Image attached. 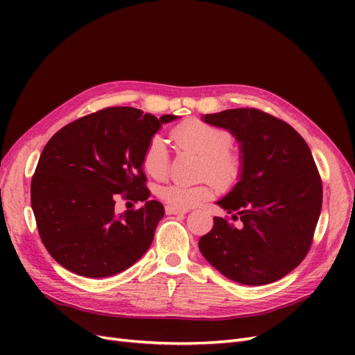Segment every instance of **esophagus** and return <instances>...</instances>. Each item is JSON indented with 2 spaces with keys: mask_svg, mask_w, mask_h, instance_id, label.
I'll use <instances>...</instances> for the list:
<instances>
[{
  "mask_svg": "<svg viewBox=\"0 0 355 355\" xmlns=\"http://www.w3.org/2000/svg\"><path fill=\"white\" fill-rule=\"evenodd\" d=\"M188 213V209H179L175 206H166V214H185Z\"/></svg>",
  "mask_w": 355,
  "mask_h": 355,
  "instance_id": "1",
  "label": "esophagus"
}]
</instances>
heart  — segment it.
I'll list each match as a JSON object with an SVG mask.
<instances>
[{"label": "heart", "instance_id": "1", "mask_svg": "<svg viewBox=\"0 0 355 355\" xmlns=\"http://www.w3.org/2000/svg\"><path fill=\"white\" fill-rule=\"evenodd\" d=\"M171 137L184 151L201 157L200 178H209L219 188H231L241 179L244 171L243 155L231 149L234 141L228 128L201 120H187L171 128ZM170 154L164 139L154 135L145 145L142 168L149 176L161 179L167 175ZM158 196L170 206L192 207L210 197L207 185L171 184L161 187Z\"/></svg>", "mask_w": 355, "mask_h": 355}]
</instances>
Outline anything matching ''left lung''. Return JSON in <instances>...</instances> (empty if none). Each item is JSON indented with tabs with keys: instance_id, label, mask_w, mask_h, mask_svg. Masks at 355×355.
<instances>
[{
	"instance_id": "8db88e82",
	"label": "left lung",
	"mask_w": 355,
	"mask_h": 355,
	"mask_svg": "<svg viewBox=\"0 0 355 355\" xmlns=\"http://www.w3.org/2000/svg\"><path fill=\"white\" fill-rule=\"evenodd\" d=\"M241 142L244 171L218 201L232 213L213 218L198 247L230 280L262 286L280 280L305 259L323 202V184L309 146L295 128L256 108L206 114Z\"/></svg>"
}]
</instances>
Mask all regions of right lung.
Wrapping results in <instances>:
<instances>
[{"instance_id":"add662e5","label":"right lung","mask_w":355,"mask_h":355,"mask_svg":"<svg viewBox=\"0 0 355 355\" xmlns=\"http://www.w3.org/2000/svg\"><path fill=\"white\" fill-rule=\"evenodd\" d=\"M175 118L110 106L51 136L32 176L31 206L41 241L58 263L102 278L127 270L149 249L164 207L148 201L142 154L161 124ZM118 196L147 202L116 214Z\"/></svg>"}]
</instances>
